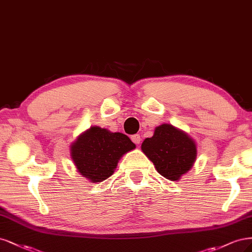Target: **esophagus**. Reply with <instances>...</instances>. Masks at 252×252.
Masks as SVG:
<instances>
[{"instance_id":"34e87169","label":"esophagus","mask_w":252,"mask_h":252,"mask_svg":"<svg viewBox=\"0 0 252 252\" xmlns=\"http://www.w3.org/2000/svg\"><path fill=\"white\" fill-rule=\"evenodd\" d=\"M131 138H132V140H133V142H134V143H136V144H140L141 137H140V135H139V134L133 135Z\"/></svg>"}]
</instances>
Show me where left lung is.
<instances>
[{
  "label": "left lung",
  "mask_w": 252,
  "mask_h": 252,
  "mask_svg": "<svg viewBox=\"0 0 252 252\" xmlns=\"http://www.w3.org/2000/svg\"><path fill=\"white\" fill-rule=\"evenodd\" d=\"M141 150L158 173L172 181H178L188 173L197 156L196 143L191 138L165 124L157 126L153 137L142 142Z\"/></svg>",
  "instance_id": "8db88e82"
}]
</instances>
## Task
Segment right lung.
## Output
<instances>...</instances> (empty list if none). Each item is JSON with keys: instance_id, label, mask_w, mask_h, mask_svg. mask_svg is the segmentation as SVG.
Instances as JSON below:
<instances>
[{"instance_id": "right-lung-1", "label": "right lung", "mask_w": 252, "mask_h": 252, "mask_svg": "<svg viewBox=\"0 0 252 252\" xmlns=\"http://www.w3.org/2000/svg\"><path fill=\"white\" fill-rule=\"evenodd\" d=\"M135 148L125 134L92 126L71 145V156L84 177L93 182H101L114 173L120 157Z\"/></svg>"}]
</instances>
